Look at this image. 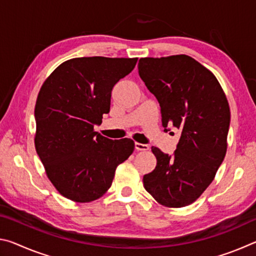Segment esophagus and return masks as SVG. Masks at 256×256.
I'll list each match as a JSON object with an SVG mask.
<instances>
[{
    "instance_id": "34e87169",
    "label": "esophagus",
    "mask_w": 256,
    "mask_h": 256,
    "mask_svg": "<svg viewBox=\"0 0 256 256\" xmlns=\"http://www.w3.org/2000/svg\"><path fill=\"white\" fill-rule=\"evenodd\" d=\"M134 146L138 151H146L149 150V146L148 144H138V142H136L134 144Z\"/></svg>"
}]
</instances>
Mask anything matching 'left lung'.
Masks as SVG:
<instances>
[{"mask_svg": "<svg viewBox=\"0 0 256 256\" xmlns=\"http://www.w3.org/2000/svg\"><path fill=\"white\" fill-rule=\"evenodd\" d=\"M138 68L159 102L164 130L172 125L180 131L172 156L151 148L157 166L144 176V186L160 204L186 206L211 184L226 156V94L214 73L188 55L140 58Z\"/></svg>", "mask_w": 256, "mask_h": 256, "instance_id": "1", "label": "left lung"}]
</instances>
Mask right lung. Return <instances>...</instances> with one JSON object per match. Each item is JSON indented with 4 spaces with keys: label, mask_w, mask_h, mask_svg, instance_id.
I'll return each instance as SVG.
<instances>
[{
    "label": "right lung",
    "mask_w": 256,
    "mask_h": 256,
    "mask_svg": "<svg viewBox=\"0 0 256 256\" xmlns=\"http://www.w3.org/2000/svg\"><path fill=\"white\" fill-rule=\"evenodd\" d=\"M138 58H76L42 84L34 106V146L47 177L68 200L92 202L110 188L116 167L134 150L131 138L94 131L110 112L112 90Z\"/></svg>",
    "instance_id": "right-lung-1"
}]
</instances>
